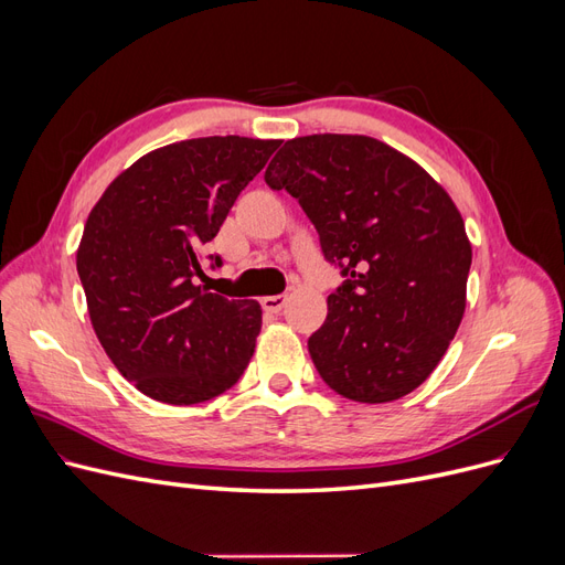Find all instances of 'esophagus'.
Masks as SVG:
<instances>
[{
  "label": "esophagus",
  "instance_id": "esophagus-1",
  "mask_svg": "<svg viewBox=\"0 0 565 565\" xmlns=\"http://www.w3.org/2000/svg\"><path fill=\"white\" fill-rule=\"evenodd\" d=\"M285 301H287L285 295H273V297H264L262 306H264V311H268V313H280Z\"/></svg>",
  "mask_w": 565,
  "mask_h": 565
}]
</instances>
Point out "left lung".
Segmentation results:
<instances>
[{
    "instance_id": "1",
    "label": "left lung",
    "mask_w": 565,
    "mask_h": 565,
    "mask_svg": "<svg viewBox=\"0 0 565 565\" xmlns=\"http://www.w3.org/2000/svg\"><path fill=\"white\" fill-rule=\"evenodd\" d=\"M264 179L299 200L347 278L309 337L322 382L355 403L407 396L465 316L471 243L452 198L415 160L361 134L285 141Z\"/></svg>"
}]
</instances>
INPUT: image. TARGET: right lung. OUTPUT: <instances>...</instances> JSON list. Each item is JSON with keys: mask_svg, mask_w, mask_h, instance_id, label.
I'll list each match as a JSON object with an SVG mask.
<instances>
[{"mask_svg": "<svg viewBox=\"0 0 565 565\" xmlns=\"http://www.w3.org/2000/svg\"><path fill=\"white\" fill-rule=\"evenodd\" d=\"M276 148L247 136L169 143L125 169L89 212L77 273L94 332L148 398L212 401L249 365L259 301L212 295L195 278L204 276L200 247Z\"/></svg>", "mask_w": 565, "mask_h": 565, "instance_id": "add662e5", "label": "right lung"}]
</instances>
